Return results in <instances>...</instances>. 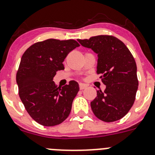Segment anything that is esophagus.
Segmentation results:
<instances>
[{
	"mask_svg": "<svg viewBox=\"0 0 155 155\" xmlns=\"http://www.w3.org/2000/svg\"><path fill=\"white\" fill-rule=\"evenodd\" d=\"M87 87V86L86 85V84H79V87H80L81 90L85 89Z\"/></svg>",
	"mask_w": 155,
	"mask_h": 155,
	"instance_id": "esophagus-1",
	"label": "esophagus"
}]
</instances>
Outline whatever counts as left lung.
<instances>
[{"mask_svg": "<svg viewBox=\"0 0 155 155\" xmlns=\"http://www.w3.org/2000/svg\"><path fill=\"white\" fill-rule=\"evenodd\" d=\"M81 46L98 54L97 74L106 87L97 91L91 102L94 116L104 122H114L127 114L138 88L137 64L124 42L113 35L78 39Z\"/></svg>", "mask_w": 155, "mask_h": 155, "instance_id": "8db88e82", "label": "left lung"}]
</instances>
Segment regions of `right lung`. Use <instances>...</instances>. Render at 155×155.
I'll use <instances>...</instances> for the list:
<instances>
[{
	"mask_svg": "<svg viewBox=\"0 0 155 155\" xmlns=\"http://www.w3.org/2000/svg\"><path fill=\"white\" fill-rule=\"evenodd\" d=\"M74 39H49L34 43L23 53L16 74L19 97L25 108L38 124L53 127L61 124L71 113L78 83L71 81L64 87L53 81L68 53L79 46Z\"/></svg>",
	"mask_w": 155,
	"mask_h": 155,
	"instance_id": "right-lung-1",
	"label": "right lung"
}]
</instances>
